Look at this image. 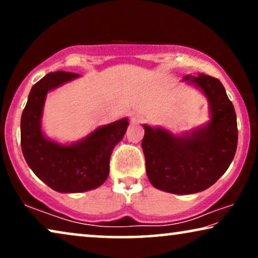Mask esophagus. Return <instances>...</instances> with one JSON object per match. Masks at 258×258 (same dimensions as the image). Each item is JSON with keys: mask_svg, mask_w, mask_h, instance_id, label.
Wrapping results in <instances>:
<instances>
[{"mask_svg": "<svg viewBox=\"0 0 258 258\" xmlns=\"http://www.w3.org/2000/svg\"><path fill=\"white\" fill-rule=\"evenodd\" d=\"M130 119H132L133 123H141L144 121V115L136 112V114H132V116H130Z\"/></svg>", "mask_w": 258, "mask_h": 258, "instance_id": "obj_1", "label": "esophagus"}]
</instances>
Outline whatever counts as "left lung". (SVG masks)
I'll return each mask as SVG.
<instances>
[{"label": "left lung", "mask_w": 258, "mask_h": 258, "mask_svg": "<svg viewBox=\"0 0 258 258\" xmlns=\"http://www.w3.org/2000/svg\"><path fill=\"white\" fill-rule=\"evenodd\" d=\"M208 101L209 121L182 134L160 125L143 124L142 149L147 176L162 191L190 195L216 183L234 160L237 148V118L220 80L204 74L183 77Z\"/></svg>", "instance_id": "8db88e82"}]
</instances>
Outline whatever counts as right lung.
<instances>
[{"mask_svg": "<svg viewBox=\"0 0 258 258\" xmlns=\"http://www.w3.org/2000/svg\"><path fill=\"white\" fill-rule=\"evenodd\" d=\"M66 72L49 73L31 88L21 117V147L29 168L52 190L63 194L84 192L103 184L109 160L128 128V118L97 126L72 143L49 139L42 129L48 93L79 79Z\"/></svg>", "mask_w": 258, "mask_h": 258, "instance_id": "obj_1", "label": "right lung"}]
</instances>
